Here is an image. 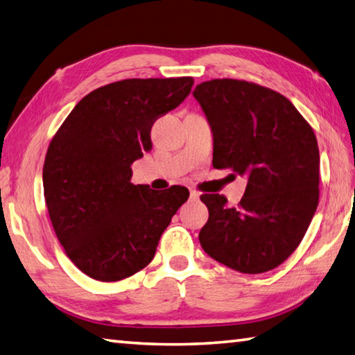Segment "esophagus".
Returning a JSON list of instances; mask_svg holds the SVG:
<instances>
[{
	"label": "esophagus",
	"instance_id": "1",
	"mask_svg": "<svg viewBox=\"0 0 355 355\" xmlns=\"http://www.w3.org/2000/svg\"><path fill=\"white\" fill-rule=\"evenodd\" d=\"M189 197H191V200H198V198H200V193H198L197 191L191 189V191H189Z\"/></svg>",
	"mask_w": 355,
	"mask_h": 355
}]
</instances>
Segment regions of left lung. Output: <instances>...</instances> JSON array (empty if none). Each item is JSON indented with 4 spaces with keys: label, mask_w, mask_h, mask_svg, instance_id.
Segmentation results:
<instances>
[{
    "label": "left lung",
    "mask_w": 355,
    "mask_h": 355,
    "mask_svg": "<svg viewBox=\"0 0 355 355\" xmlns=\"http://www.w3.org/2000/svg\"><path fill=\"white\" fill-rule=\"evenodd\" d=\"M212 126L215 169L248 175L239 207L203 193L205 252L243 274L280 266L300 245L318 206L320 154L314 130L286 96L245 80L218 78L193 90Z\"/></svg>",
    "instance_id": "8db88e82"
}]
</instances>
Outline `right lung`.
<instances>
[{"label":"right lung","mask_w":355,"mask_h":355,"mask_svg":"<svg viewBox=\"0 0 355 355\" xmlns=\"http://www.w3.org/2000/svg\"><path fill=\"white\" fill-rule=\"evenodd\" d=\"M192 76L129 78L78 101L53 135L43 166L53 231L73 265L98 282H118L152 261L158 241L189 197L132 184V163L152 149L150 129L175 109Z\"/></svg>","instance_id":"1"}]
</instances>
